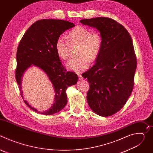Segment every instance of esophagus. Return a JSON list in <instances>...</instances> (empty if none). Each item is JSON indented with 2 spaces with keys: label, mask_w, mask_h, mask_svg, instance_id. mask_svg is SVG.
<instances>
[{
  "label": "esophagus",
  "mask_w": 153,
  "mask_h": 153,
  "mask_svg": "<svg viewBox=\"0 0 153 153\" xmlns=\"http://www.w3.org/2000/svg\"><path fill=\"white\" fill-rule=\"evenodd\" d=\"M78 77H79V79L80 80L83 79V77H82V75H81L80 74H78Z\"/></svg>",
  "instance_id": "1"
}]
</instances>
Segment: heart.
<instances>
[{
  "instance_id": "heart-1",
  "label": "heart",
  "mask_w": 153,
  "mask_h": 153,
  "mask_svg": "<svg viewBox=\"0 0 153 153\" xmlns=\"http://www.w3.org/2000/svg\"><path fill=\"white\" fill-rule=\"evenodd\" d=\"M67 40L59 37L55 43V50L57 56L62 60L69 58L70 45H79L77 57L73 59L67 63L68 69L77 73H80L88 67L91 61H94L100 54L102 39L97 31L90 30L82 26L73 28L68 34Z\"/></svg>"
}]
</instances>
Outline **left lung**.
<instances>
[{"instance_id": "left-lung-1", "label": "left lung", "mask_w": 153, "mask_h": 153, "mask_svg": "<svg viewBox=\"0 0 153 153\" xmlns=\"http://www.w3.org/2000/svg\"><path fill=\"white\" fill-rule=\"evenodd\" d=\"M80 22L96 28L102 39L96 63L82 74L90 83L87 102L96 114L110 116L121 110L133 91L137 59L132 39L111 18L85 19Z\"/></svg>"}]
</instances>
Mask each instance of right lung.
Returning <instances> with one entry per match:
<instances>
[{"label": "right lung", "mask_w": 153, "mask_h": 153, "mask_svg": "<svg viewBox=\"0 0 153 153\" xmlns=\"http://www.w3.org/2000/svg\"><path fill=\"white\" fill-rule=\"evenodd\" d=\"M74 27V24L63 20H39L27 30L19 42L15 76L22 97V77L32 65L40 68L46 73L54 88V102L49 110L43 113L39 112L24 100L28 107L38 113L50 115L62 110L67 103V88L75 85L78 80L75 73L67 71L63 67L54 47L57 38L65 30Z\"/></svg>", "instance_id": "1"}]
</instances>
